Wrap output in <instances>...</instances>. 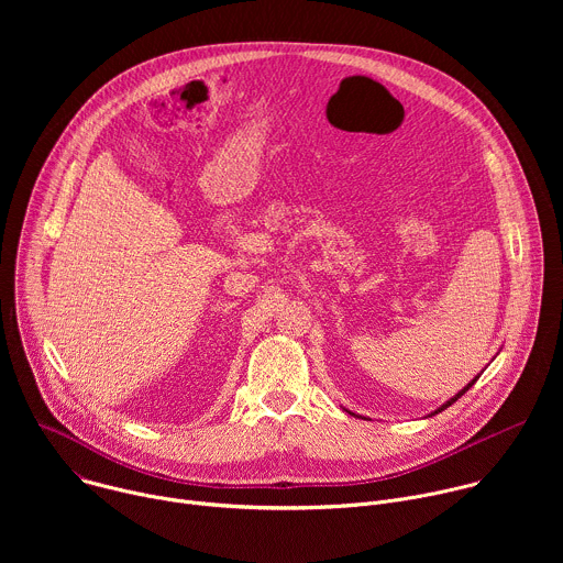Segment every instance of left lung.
Returning <instances> with one entry per match:
<instances>
[{"instance_id": "left-lung-1", "label": "left lung", "mask_w": 563, "mask_h": 563, "mask_svg": "<svg viewBox=\"0 0 563 563\" xmlns=\"http://www.w3.org/2000/svg\"><path fill=\"white\" fill-rule=\"evenodd\" d=\"M474 383H476V378H474V380H472V383H467V385H465V387H463V389H461V391H459V394H456V396H454V398H450V400H448V404H445V406H441V408H439V410H437V412H434V415H439V412H441V410H445V408H450V406H452V404H454V400H459V398H461V396H463V394H465V391H467V389H470V387H472V385H474Z\"/></svg>"}]
</instances>
